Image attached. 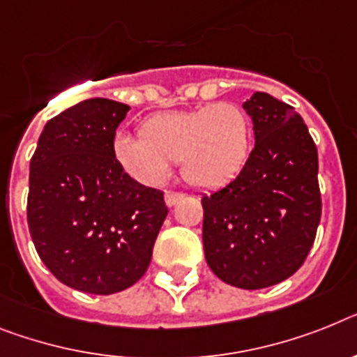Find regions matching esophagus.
Instances as JSON below:
<instances>
[{
	"label": "esophagus",
	"instance_id": "34e87169",
	"mask_svg": "<svg viewBox=\"0 0 357 357\" xmlns=\"http://www.w3.org/2000/svg\"><path fill=\"white\" fill-rule=\"evenodd\" d=\"M183 197H185V194L172 192V190H167V192H165V203H167V205H169V206H172V205H176V203H178L179 199H183Z\"/></svg>",
	"mask_w": 357,
	"mask_h": 357
}]
</instances>
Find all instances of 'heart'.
<instances>
[{
    "label": "heart",
    "instance_id": "1",
    "mask_svg": "<svg viewBox=\"0 0 357 357\" xmlns=\"http://www.w3.org/2000/svg\"><path fill=\"white\" fill-rule=\"evenodd\" d=\"M137 136H118L112 143L114 160L130 178L158 185L169 176V163L179 161L188 185L220 188L247 165L252 123L239 105L221 101L152 114L139 125Z\"/></svg>",
    "mask_w": 357,
    "mask_h": 357
}]
</instances>
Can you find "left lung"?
<instances>
[{
    "label": "left lung",
    "mask_w": 357,
    "mask_h": 357,
    "mask_svg": "<svg viewBox=\"0 0 357 357\" xmlns=\"http://www.w3.org/2000/svg\"><path fill=\"white\" fill-rule=\"evenodd\" d=\"M256 145L229 185L202 197L208 266L225 283L257 290L299 271L321 220L317 149L294 107L266 92L243 105Z\"/></svg>",
    "instance_id": "left-lung-1"
}]
</instances>
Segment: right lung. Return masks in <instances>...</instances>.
<instances>
[{
    "label": "right lung",
    "mask_w": 357,
    "mask_h": 357,
    "mask_svg": "<svg viewBox=\"0 0 357 357\" xmlns=\"http://www.w3.org/2000/svg\"><path fill=\"white\" fill-rule=\"evenodd\" d=\"M128 105L92 98L45 125L31 160L26 223L41 261L70 289L107 296L142 280L169 214L161 190L116 163Z\"/></svg>",
    "instance_id": "1"
}]
</instances>
